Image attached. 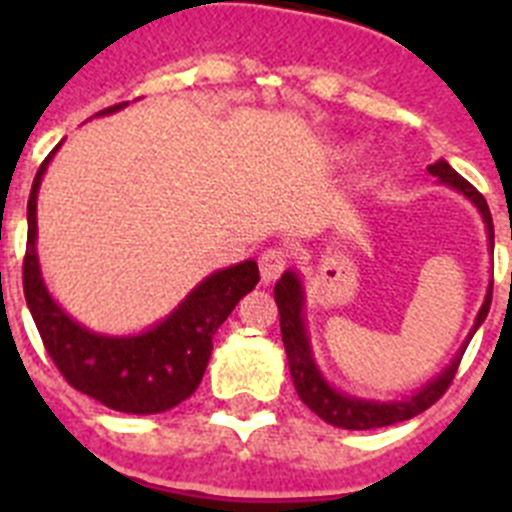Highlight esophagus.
I'll use <instances>...</instances> for the list:
<instances>
[{
  "mask_svg": "<svg viewBox=\"0 0 512 512\" xmlns=\"http://www.w3.org/2000/svg\"><path fill=\"white\" fill-rule=\"evenodd\" d=\"M259 269H261V282L264 284L277 282L279 274L287 269V253H284L282 248H269V251L261 253Z\"/></svg>",
  "mask_w": 512,
  "mask_h": 512,
  "instance_id": "esophagus-1",
  "label": "esophagus"
}]
</instances>
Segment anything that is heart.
I'll use <instances>...</instances> for the list:
<instances>
[{
    "label": "heart",
    "instance_id": "1",
    "mask_svg": "<svg viewBox=\"0 0 512 512\" xmlns=\"http://www.w3.org/2000/svg\"><path fill=\"white\" fill-rule=\"evenodd\" d=\"M354 153H356L354 146H343L341 151H338V156H341V158H351V156H354Z\"/></svg>",
    "mask_w": 512,
    "mask_h": 512
}]
</instances>
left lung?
<instances>
[{
  "label": "left lung",
  "mask_w": 512,
  "mask_h": 512,
  "mask_svg": "<svg viewBox=\"0 0 512 512\" xmlns=\"http://www.w3.org/2000/svg\"><path fill=\"white\" fill-rule=\"evenodd\" d=\"M428 174L436 176L438 184H446L454 192L464 194L474 207H477L482 223L487 230V246L490 251H495V230H492V215L490 207H487L485 197L472 187V184L464 179V176L456 174L449 166V161L438 158L436 164L428 166ZM274 300L279 307V325H282V341L284 351H287L289 359V372H292V382H295V390L300 395V400L305 402L312 413L323 418L325 423L336 425V428H346V431H369V428H382V425L400 423V420H410L418 413L428 410L443 392L449 390L451 379L456 374V366H459L461 356L467 351L469 341L479 330V325L485 323L487 312H490L492 302V282L487 284V295L482 307H479L474 325L469 328L467 338L459 346V351L454 354V359L443 366L441 372L433 379L415 390L410 397H402V400H366V397L348 395V392L338 390L336 384H330L325 379L323 369L315 361V351H312L310 343V330H307L305 320V284H302L300 271L287 269L282 274V279L274 287Z\"/></svg>",
  "instance_id": "left-lung-1"
}]
</instances>
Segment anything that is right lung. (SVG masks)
<instances>
[{
	"instance_id": "right-lung-1",
	"label": "right lung",
	"mask_w": 512,
	"mask_h": 512,
	"mask_svg": "<svg viewBox=\"0 0 512 512\" xmlns=\"http://www.w3.org/2000/svg\"><path fill=\"white\" fill-rule=\"evenodd\" d=\"M122 107H128V102L107 107L94 117L115 115ZM61 143L40 164L27 200L22 287L30 315L45 351L74 390L117 413H164L200 387L212 354V336L233 307L259 284V264L248 259L212 271L166 318L140 333L110 336L89 330L53 300L38 259V192Z\"/></svg>"
}]
</instances>
